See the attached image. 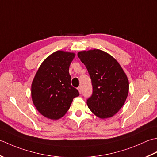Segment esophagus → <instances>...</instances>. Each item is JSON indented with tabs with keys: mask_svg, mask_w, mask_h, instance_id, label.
Returning <instances> with one entry per match:
<instances>
[{
	"mask_svg": "<svg viewBox=\"0 0 157 157\" xmlns=\"http://www.w3.org/2000/svg\"><path fill=\"white\" fill-rule=\"evenodd\" d=\"M78 92H79V94H81V87H78Z\"/></svg>",
	"mask_w": 157,
	"mask_h": 157,
	"instance_id": "esophagus-1",
	"label": "esophagus"
}]
</instances>
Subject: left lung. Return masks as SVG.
<instances>
[{"label": "left lung", "instance_id": "obj_1", "mask_svg": "<svg viewBox=\"0 0 157 157\" xmlns=\"http://www.w3.org/2000/svg\"><path fill=\"white\" fill-rule=\"evenodd\" d=\"M78 57L87 68L93 86L88 107L100 119L113 117L123 107L129 93V81L119 62L100 49L82 51Z\"/></svg>", "mask_w": 157, "mask_h": 157}]
</instances>
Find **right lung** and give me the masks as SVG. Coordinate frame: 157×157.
I'll return each mask as SVG.
<instances>
[{
  "mask_svg": "<svg viewBox=\"0 0 157 157\" xmlns=\"http://www.w3.org/2000/svg\"><path fill=\"white\" fill-rule=\"evenodd\" d=\"M75 53L57 51L41 63L31 87L32 100L44 117L57 120L69 110L73 99L79 95L71 85L69 67Z\"/></svg>",
  "mask_w": 157,
  "mask_h": 157,
  "instance_id": "obj_1",
  "label": "right lung"
}]
</instances>
